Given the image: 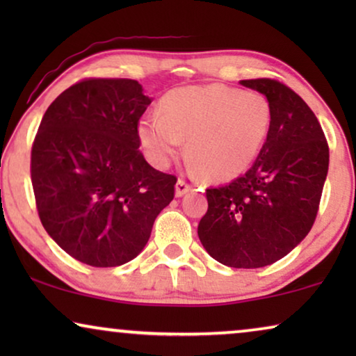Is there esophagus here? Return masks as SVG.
Listing matches in <instances>:
<instances>
[{
  "label": "esophagus",
  "mask_w": 356,
  "mask_h": 356,
  "mask_svg": "<svg viewBox=\"0 0 356 356\" xmlns=\"http://www.w3.org/2000/svg\"><path fill=\"white\" fill-rule=\"evenodd\" d=\"M189 191H191V184L184 181V179H178L177 186H175V194H177L178 197H181V196H184V194L189 193Z\"/></svg>",
  "instance_id": "obj_1"
}]
</instances>
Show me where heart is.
Returning <instances> with one entry per match:
<instances>
[{
    "mask_svg": "<svg viewBox=\"0 0 356 356\" xmlns=\"http://www.w3.org/2000/svg\"><path fill=\"white\" fill-rule=\"evenodd\" d=\"M272 123L269 100L256 92L220 84L170 90L159 111L139 121L138 136L155 167L186 154L211 179H230L250 168L266 144Z\"/></svg>",
    "mask_w": 356,
    "mask_h": 356,
    "instance_id": "b5f03b06",
    "label": "heart"
}]
</instances>
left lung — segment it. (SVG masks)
<instances>
[{
  "label": "left lung",
  "mask_w": 356,
  "mask_h": 356,
  "mask_svg": "<svg viewBox=\"0 0 356 356\" xmlns=\"http://www.w3.org/2000/svg\"><path fill=\"white\" fill-rule=\"evenodd\" d=\"M240 84L269 100L270 131L245 175L206 189L209 207L197 235L223 266L257 269L282 259L309 233L327 177L329 145L313 110L289 86L269 77Z\"/></svg>",
  "instance_id": "left-lung-1"
}]
</instances>
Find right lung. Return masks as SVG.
I'll return each mask as SVG.
<instances>
[{"label":"right lung","instance_id":"add662e5","mask_svg":"<svg viewBox=\"0 0 356 356\" xmlns=\"http://www.w3.org/2000/svg\"><path fill=\"white\" fill-rule=\"evenodd\" d=\"M150 102L138 81L89 77L58 95L38 126L31 155L38 217L84 264L134 259L173 201L177 177L150 167L139 150Z\"/></svg>","mask_w":356,"mask_h":356}]
</instances>
